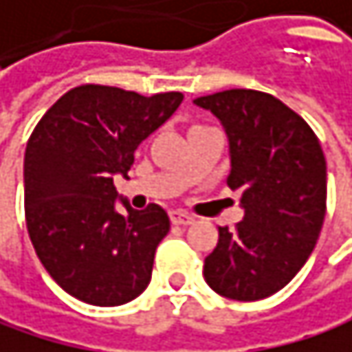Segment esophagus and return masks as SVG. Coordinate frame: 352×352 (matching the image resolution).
<instances>
[{
    "label": "esophagus",
    "instance_id": "34e87169",
    "mask_svg": "<svg viewBox=\"0 0 352 352\" xmlns=\"http://www.w3.org/2000/svg\"><path fill=\"white\" fill-rule=\"evenodd\" d=\"M168 217H170L173 225H192L194 223V217H190L188 212H182V210H173Z\"/></svg>",
    "mask_w": 352,
    "mask_h": 352
}]
</instances>
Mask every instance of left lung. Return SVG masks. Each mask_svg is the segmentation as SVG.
Masks as SVG:
<instances>
[{
    "label": "left lung",
    "mask_w": 352,
    "mask_h": 352,
    "mask_svg": "<svg viewBox=\"0 0 352 352\" xmlns=\"http://www.w3.org/2000/svg\"><path fill=\"white\" fill-rule=\"evenodd\" d=\"M212 111L231 152L229 188L241 190L245 217L219 227L204 260L212 291L258 301L287 287L303 268L326 217V158L307 121L268 92L233 88L198 96Z\"/></svg>",
    "instance_id": "left-lung-1"
}]
</instances>
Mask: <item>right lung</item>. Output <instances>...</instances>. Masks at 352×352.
<instances>
[{
    "mask_svg": "<svg viewBox=\"0 0 352 352\" xmlns=\"http://www.w3.org/2000/svg\"><path fill=\"white\" fill-rule=\"evenodd\" d=\"M182 92L142 96L84 84L36 123L24 154V214L34 252L72 297L123 305L150 283L154 252L170 223L158 204L115 212L113 175L127 177L133 152L182 104Z\"/></svg>",
    "mask_w": 352,
    "mask_h": 352,
    "instance_id": "right-lung-1",
    "label": "right lung"
}]
</instances>
